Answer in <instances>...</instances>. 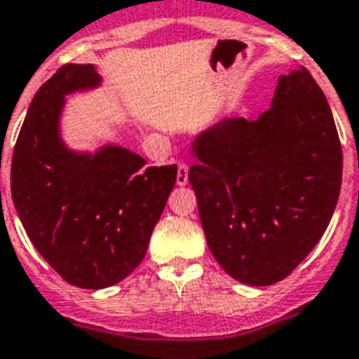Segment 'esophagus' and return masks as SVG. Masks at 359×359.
Returning <instances> with one entry per match:
<instances>
[{
    "instance_id": "esophagus-1",
    "label": "esophagus",
    "mask_w": 359,
    "mask_h": 359,
    "mask_svg": "<svg viewBox=\"0 0 359 359\" xmlns=\"http://www.w3.org/2000/svg\"><path fill=\"white\" fill-rule=\"evenodd\" d=\"M176 182L177 185H187L189 182V165L185 161H182L177 165V176H176Z\"/></svg>"
}]
</instances>
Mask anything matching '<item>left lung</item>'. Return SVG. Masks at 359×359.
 <instances>
[{"mask_svg":"<svg viewBox=\"0 0 359 359\" xmlns=\"http://www.w3.org/2000/svg\"><path fill=\"white\" fill-rule=\"evenodd\" d=\"M192 152L189 183L222 269L251 286L286 279L327 231L341 189V143L310 71H288L259 119L220 121Z\"/></svg>","mask_w":359,"mask_h":359,"instance_id":"obj_1","label":"left lung"}]
</instances>
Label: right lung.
Masks as SVG:
<instances>
[{
	"label": "right lung",
	"mask_w": 359,
	"mask_h": 359,
	"mask_svg": "<svg viewBox=\"0 0 359 359\" xmlns=\"http://www.w3.org/2000/svg\"><path fill=\"white\" fill-rule=\"evenodd\" d=\"M100 84L91 64H66L41 84L18 135L11 191L32 245L66 283L100 290L141 264L177 167H144L106 144L76 154L58 132L66 95Z\"/></svg>",
	"instance_id": "1"
}]
</instances>
